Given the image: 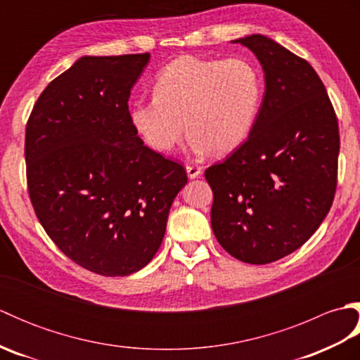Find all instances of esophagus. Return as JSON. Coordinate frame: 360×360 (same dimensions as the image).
<instances>
[{"mask_svg":"<svg viewBox=\"0 0 360 360\" xmlns=\"http://www.w3.org/2000/svg\"><path fill=\"white\" fill-rule=\"evenodd\" d=\"M186 170H187V176L190 179H195L202 173V168L198 167V165H187Z\"/></svg>","mask_w":360,"mask_h":360,"instance_id":"esophagus-1","label":"esophagus"}]
</instances>
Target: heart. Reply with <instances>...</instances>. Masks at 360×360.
<instances>
[{"label": "heart", "instance_id": "obj_1", "mask_svg": "<svg viewBox=\"0 0 360 360\" xmlns=\"http://www.w3.org/2000/svg\"><path fill=\"white\" fill-rule=\"evenodd\" d=\"M263 94L262 71L246 57L184 56L159 71L155 96L134 101L129 116L137 133L156 151H172L187 127L196 153L226 155L252 133Z\"/></svg>", "mask_w": 360, "mask_h": 360}]
</instances>
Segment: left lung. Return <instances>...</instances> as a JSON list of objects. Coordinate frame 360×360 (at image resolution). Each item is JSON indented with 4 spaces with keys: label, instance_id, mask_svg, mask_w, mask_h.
<instances>
[{
    "label": "left lung",
    "instance_id": "1",
    "mask_svg": "<svg viewBox=\"0 0 360 360\" xmlns=\"http://www.w3.org/2000/svg\"><path fill=\"white\" fill-rule=\"evenodd\" d=\"M232 43L255 53L266 91L248 141L205 170L212 231L236 259L267 264L303 246L330 212L339 125L307 60L259 34Z\"/></svg>",
    "mask_w": 360,
    "mask_h": 360
}]
</instances>
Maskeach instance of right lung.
Returning <instances> with one entry per match:
<instances>
[{
	"mask_svg": "<svg viewBox=\"0 0 360 360\" xmlns=\"http://www.w3.org/2000/svg\"><path fill=\"white\" fill-rule=\"evenodd\" d=\"M150 53L82 57L38 97L26 125L30 202L63 254L105 277L141 271L164 240L184 167L137 136L128 110Z\"/></svg>",
	"mask_w": 360,
	"mask_h": 360,
	"instance_id": "right-lung-1",
	"label": "right lung"
}]
</instances>
